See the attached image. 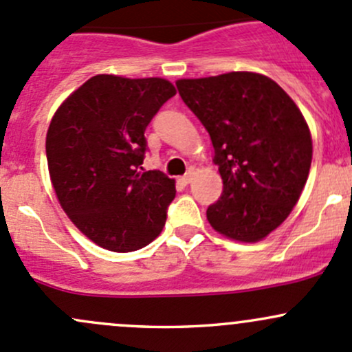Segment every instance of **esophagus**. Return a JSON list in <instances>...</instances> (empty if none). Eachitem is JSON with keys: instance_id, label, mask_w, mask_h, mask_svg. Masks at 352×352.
Masks as SVG:
<instances>
[{"instance_id": "34e87169", "label": "esophagus", "mask_w": 352, "mask_h": 352, "mask_svg": "<svg viewBox=\"0 0 352 352\" xmlns=\"http://www.w3.org/2000/svg\"><path fill=\"white\" fill-rule=\"evenodd\" d=\"M192 177H194V172H192V170H188V172L186 173V175L180 177V182H182L184 186H187V184H190Z\"/></svg>"}]
</instances>
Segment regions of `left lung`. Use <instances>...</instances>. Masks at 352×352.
<instances>
[{
	"label": "left lung",
	"mask_w": 352,
	"mask_h": 352,
	"mask_svg": "<svg viewBox=\"0 0 352 352\" xmlns=\"http://www.w3.org/2000/svg\"><path fill=\"white\" fill-rule=\"evenodd\" d=\"M177 89L214 146L223 194L207 207L221 234L254 243L297 204L312 162V138L290 96L254 72L180 79Z\"/></svg>",
	"instance_id": "left-lung-1"
}]
</instances>
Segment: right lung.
<instances>
[{
	"instance_id": "add662e5",
	"label": "right lung",
	"mask_w": 352,
	"mask_h": 352,
	"mask_svg": "<svg viewBox=\"0 0 352 352\" xmlns=\"http://www.w3.org/2000/svg\"><path fill=\"white\" fill-rule=\"evenodd\" d=\"M175 96L160 77L94 76L62 102L47 131V162L62 209L98 246L116 253L157 238L175 180L143 170L145 129Z\"/></svg>"
}]
</instances>
